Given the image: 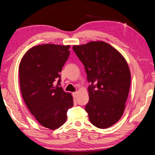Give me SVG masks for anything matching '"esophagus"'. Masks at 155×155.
I'll list each match as a JSON object with an SVG mask.
<instances>
[{
  "label": "esophagus",
  "instance_id": "34e87169",
  "mask_svg": "<svg viewBox=\"0 0 155 155\" xmlns=\"http://www.w3.org/2000/svg\"><path fill=\"white\" fill-rule=\"evenodd\" d=\"M73 97H74V99H76V98L77 97V95H78V92H73Z\"/></svg>",
  "mask_w": 155,
  "mask_h": 155
}]
</instances>
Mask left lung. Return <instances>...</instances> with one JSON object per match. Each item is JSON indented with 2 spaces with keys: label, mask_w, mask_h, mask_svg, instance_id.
Here are the masks:
<instances>
[{
  "label": "left lung",
  "mask_w": 155,
  "mask_h": 155,
  "mask_svg": "<svg viewBox=\"0 0 155 155\" xmlns=\"http://www.w3.org/2000/svg\"><path fill=\"white\" fill-rule=\"evenodd\" d=\"M72 48L91 83L85 106L89 120L97 128L110 127L125 110L130 85L128 64L120 51L104 41H91Z\"/></svg>",
  "instance_id": "obj_1"
}]
</instances>
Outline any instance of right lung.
<instances>
[{"instance_id": "right-lung-1", "label": "right lung", "mask_w": 155, "mask_h": 155, "mask_svg": "<svg viewBox=\"0 0 155 155\" xmlns=\"http://www.w3.org/2000/svg\"><path fill=\"white\" fill-rule=\"evenodd\" d=\"M70 48L54 44L34 46L23 55L18 67L21 91L28 109L42 126L51 130L65 123L67 111L73 107L71 94L59 86Z\"/></svg>"}]
</instances>
